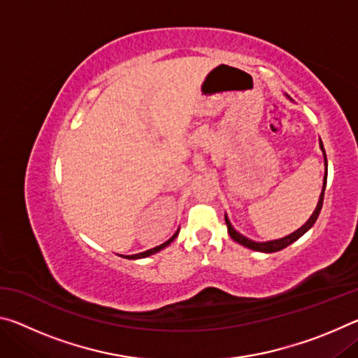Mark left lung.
I'll return each instance as SVG.
<instances>
[{
  "label": "left lung",
  "instance_id": "left-lung-1",
  "mask_svg": "<svg viewBox=\"0 0 358 358\" xmlns=\"http://www.w3.org/2000/svg\"><path fill=\"white\" fill-rule=\"evenodd\" d=\"M319 145H320V150H322L324 159H325V175H324V186H322V192H320V196H319L317 207H316V210H314V213L311 215L310 220H308L305 224H303V226H301L300 229H296L295 232L287 235V237L280 238V240H271V241H264V243H259V241H252V240H250V238L243 237V235H241V234H238L237 230H235V229L232 227V224H230L229 217H227V215H226L227 232H229L230 237H232V240H235V241H237V243L243 245V246H246V248H250V250H254V251H260V252H276V251L284 250V248H287L289 245H292L294 241L299 240L303 234H306L308 230H310V229L314 226V222H316L317 216H319V213H320V208H322V203H324V192H325V186H327V156H325V150H324L322 141H320Z\"/></svg>",
  "mask_w": 358,
  "mask_h": 358
}]
</instances>
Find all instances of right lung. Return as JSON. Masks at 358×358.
<instances>
[{
    "instance_id": "right-lung-1",
    "label": "right lung",
    "mask_w": 358,
    "mask_h": 358,
    "mask_svg": "<svg viewBox=\"0 0 358 358\" xmlns=\"http://www.w3.org/2000/svg\"><path fill=\"white\" fill-rule=\"evenodd\" d=\"M177 235H178V230L177 232H175L171 238H169L167 241H164V243L162 245H159V246H156V248H151V250H148V251H143V252H138V254H132V256H121V257H126V259H143V257H148V256H151V254H155V252H157V251H161V250H164L166 246H169L172 243V241L177 238Z\"/></svg>"
}]
</instances>
